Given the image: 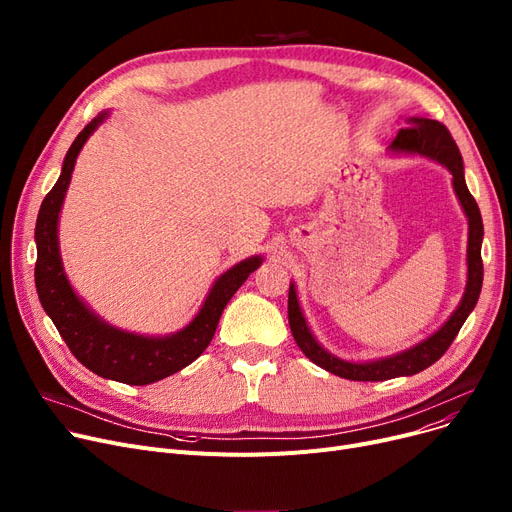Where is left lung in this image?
I'll return each instance as SVG.
<instances>
[{
    "label": "left lung",
    "instance_id": "left-lung-1",
    "mask_svg": "<svg viewBox=\"0 0 512 512\" xmlns=\"http://www.w3.org/2000/svg\"><path fill=\"white\" fill-rule=\"evenodd\" d=\"M390 153H402V155H419L434 159L442 164L452 174V188L454 195L459 199L467 222H469V238H467V284L463 299L452 311V315L444 321V324L421 342L405 348V351L371 359V361H348L342 357L332 355L328 348L321 346L317 338L313 336L305 313L299 303V294L294 282H290L288 288V324L290 332L297 340L299 348L305 353L307 359H311L321 369H326L338 378L355 380V382H384L392 378H400V375H415L429 365H434L452 344V340L463 328L465 319L475 309L481 284H483V263H481V240H483V222L481 213L471 197L467 182H465V168L463 157L459 147H456L454 139L444 124L438 120H429L421 116H413L405 120V128H400L396 139L388 147Z\"/></svg>",
    "mask_w": 512,
    "mask_h": 512
}]
</instances>
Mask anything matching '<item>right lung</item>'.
I'll list each match as a JSON object with an SVG mask.
<instances>
[{
	"instance_id": "1",
	"label": "right lung",
	"mask_w": 512,
	"mask_h": 512,
	"mask_svg": "<svg viewBox=\"0 0 512 512\" xmlns=\"http://www.w3.org/2000/svg\"><path fill=\"white\" fill-rule=\"evenodd\" d=\"M107 116L110 112L105 110L80 130L64 157L58 182L41 203L35 226V286L45 313L80 363L105 380L145 386L191 365L205 351L232 294L263 263V257H247L226 270L209 288L199 313L178 332L164 336L134 334L107 324L99 317L78 297L66 276L58 226L76 157Z\"/></svg>"
}]
</instances>
